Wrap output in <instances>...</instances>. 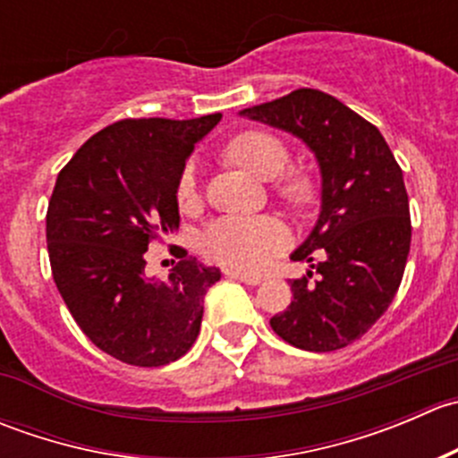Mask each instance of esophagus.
Segmentation results:
<instances>
[{
  "label": "esophagus",
  "mask_w": 458,
  "mask_h": 458,
  "mask_svg": "<svg viewBox=\"0 0 458 458\" xmlns=\"http://www.w3.org/2000/svg\"><path fill=\"white\" fill-rule=\"evenodd\" d=\"M225 275H228L230 279H237V281H242V284H246V285H259V284H261V276H255V275H243V272H234V270H228Z\"/></svg>",
  "instance_id": "34e87169"
}]
</instances>
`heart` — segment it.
I'll list each match as a JSON object with an SVG mask.
<instances>
[{"label": "heart", "mask_w": 458, "mask_h": 458, "mask_svg": "<svg viewBox=\"0 0 458 458\" xmlns=\"http://www.w3.org/2000/svg\"><path fill=\"white\" fill-rule=\"evenodd\" d=\"M225 155L259 177H276L288 165L290 152L285 143L267 131H243L225 146ZM276 191L293 203H306L312 197V182L299 170L282 173L275 182ZM199 195L195 161H188L177 179V201L191 206ZM290 242V233L276 216H221L199 234V248L208 259L233 270L257 272L279 255Z\"/></svg>", "instance_id": "b5f03b06"}]
</instances>
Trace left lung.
Here are the masks:
<instances>
[{
    "instance_id": "obj_1",
    "label": "left lung",
    "mask_w": 458,
    "mask_h": 458,
    "mask_svg": "<svg viewBox=\"0 0 458 458\" xmlns=\"http://www.w3.org/2000/svg\"><path fill=\"white\" fill-rule=\"evenodd\" d=\"M242 114L306 141L323 179L315 230L293 252L312 270L290 284L294 299L270 318L272 330L308 352L345 348L390 308L403 279L412 224L401 165L377 126L315 88Z\"/></svg>"
}]
</instances>
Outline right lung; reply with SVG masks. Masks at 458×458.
Wrapping results in <instances>:
<instances>
[{"mask_svg": "<svg viewBox=\"0 0 458 458\" xmlns=\"http://www.w3.org/2000/svg\"><path fill=\"white\" fill-rule=\"evenodd\" d=\"M221 113L122 119L92 135L55 182L46 242L59 294L81 332L140 368L177 361L195 344L219 267L186 257L165 281L146 276L152 242L179 228L177 179Z\"/></svg>", "mask_w": 458, "mask_h": 458, "instance_id": "add662e5", "label": "right lung"}]
</instances>
